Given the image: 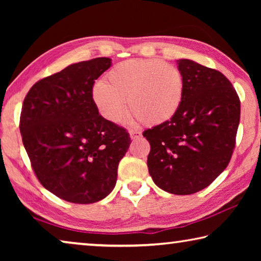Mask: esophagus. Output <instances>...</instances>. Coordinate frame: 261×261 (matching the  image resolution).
<instances>
[{
  "label": "esophagus",
  "mask_w": 261,
  "mask_h": 261,
  "mask_svg": "<svg viewBox=\"0 0 261 261\" xmlns=\"http://www.w3.org/2000/svg\"><path fill=\"white\" fill-rule=\"evenodd\" d=\"M141 132H139V131H130V138L132 139V140H137V139H140L141 138Z\"/></svg>",
  "instance_id": "obj_1"
}]
</instances>
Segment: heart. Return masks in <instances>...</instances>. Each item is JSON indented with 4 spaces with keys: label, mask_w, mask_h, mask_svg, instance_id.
Instances as JSON below:
<instances>
[{
    "label": "heart",
    "mask_w": 261,
    "mask_h": 261,
    "mask_svg": "<svg viewBox=\"0 0 261 261\" xmlns=\"http://www.w3.org/2000/svg\"><path fill=\"white\" fill-rule=\"evenodd\" d=\"M184 78L176 65L159 60H129L110 69L92 88V100L106 121L116 123L126 112L146 125H159L177 113Z\"/></svg>",
    "instance_id": "heart-1"
}]
</instances>
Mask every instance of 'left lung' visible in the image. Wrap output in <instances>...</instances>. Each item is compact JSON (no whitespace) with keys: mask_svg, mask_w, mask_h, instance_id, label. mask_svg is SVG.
Wrapping results in <instances>:
<instances>
[{"mask_svg":"<svg viewBox=\"0 0 261 261\" xmlns=\"http://www.w3.org/2000/svg\"><path fill=\"white\" fill-rule=\"evenodd\" d=\"M183 100L177 113L144 131L151 152L148 173L163 191L192 194L226 169L235 147L241 102L231 83L218 70L180 59Z\"/></svg>","mask_w":261,"mask_h":261,"instance_id":"8db88e82","label":"left lung"}]
</instances>
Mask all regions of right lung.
Segmentation results:
<instances>
[{
  "label": "right lung",
  "mask_w": 261,
  "mask_h": 261,
  "mask_svg": "<svg viewBox=\"0 0 261 261\" xmlns=\"http://www.w3.org/2000/svg\"><path fill=\"white\" fill-rule=\"evenodd\" d=\"M110 65L108 57L69 65L35 83L21 108L19 129L35 175L69 202L107 197L131 144L125 129L106 121L92 100L94 81Z\"/></svg>",
  "instance_id": "obj_1"
}]
</instances>
